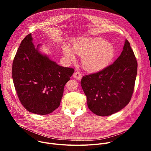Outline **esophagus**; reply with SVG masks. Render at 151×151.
<instances>
[{
  "instance_id": "esophagus-1",
  "label": "esophagus",
  "mask_w": 151,
  "mask_h": 151,
  "mask_svg": "<svg viewBox=\"0 0 151 151\" xmlns=\"http://www.w3.org/2000/svg\"><path fill=\"white\" fill-rule=\"evenodd\" d=\"M82 75L80 72H76L75 73H73V77L75 78H76V79H78V80H80L81 78H82Z\"/></svg>"
}]
</instances>
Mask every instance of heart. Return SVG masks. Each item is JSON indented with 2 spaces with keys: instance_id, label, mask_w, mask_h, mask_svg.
<instances>
[{
  "instance_id": "1",
  "label": "heart",
  "mask_w": 151,
  "mask_h": 151,
  "mask_svg": "<svg viewBox=\"0 0 151 151\" xmlns=\"http://www.w3.org/2000/svg\"><path fill=\"white\" fill-rule=\"evenodd\" d=\"M82 55L83 67L87 70L98 71L107 67L115 55V48L111 42L99 37H86L74 42L71 49L63 47V53L70 60L75 58V53Z\"/></svg>"
}]
</instances>
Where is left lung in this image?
Wrapping results in <instances>:
<instances>
[{"label":"left lung","mask_w":151,"mask_h":151,"mask_svg":"<svg viewBox=\"0 0 151 151\" xmlns=\"http://www.w3.org/2000/svg\"><path fill=\"white\" fill-rule=\"evenodd\" d=\"M137 72L136 58L126 39L121 55L113 64L82 77L81 84L90 111L106 116L122 109L132 99Z\"/></svg>","instance_id":"obj_1"}]
</instances>
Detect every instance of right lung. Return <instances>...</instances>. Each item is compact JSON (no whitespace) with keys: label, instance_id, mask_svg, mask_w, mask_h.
<instances>
[{"label":"right lung","instance_id":"1","mask_svg":"<svg viewBox=\"0 0 151 151\" xmlns=\"http://www.w3.org/2000/svg\"><path fill=\"white\" fill-rule=\"evenodd\" d=\"M31 33L21 41L14 57L12 75L18 97L29 112L47 115L59 107L64 87L75 70L60 66L43 55Z\"/></svg>","mask_w":151,"mask_h":151}]
</instances>
